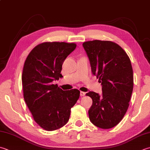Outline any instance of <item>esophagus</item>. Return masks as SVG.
Returning a JSON list of instances; mask_svg holds the SVG:
<instances>
[{
	"instance_id": "34e87169",
	"label": "esophagus",
	"mask_w": 150,
	"mask_h": 150,
	"mask_svg": "<svg viewBox=\"0 0 150 150\" xmlns=\"http://www.w3.org/2000/svg\"><path fill=\"white\" fill-rule=\"evenodd\" d=\"M80 95H81V97L84 96V95H85V92H80Z\"/></svg>"
}]
</instances>
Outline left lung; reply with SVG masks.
Listing matches in <instances>:
<instances>
[{"instance_id": "left-lung-1", "label": "left lung", "mask_w": 150, "mask_h": 150, "mask_svg": "<svg viewBox=\"0 0 150 150\" xmlns=\"http://www.w3.org/2000/svg\"><path fill=\"white\" fill-rule=\"evenodd\" d=\"M83 46L92 73L102 84L101 96L94 92L86 93L93 102L88 110L90 120L99 128L110 129L121 122L129 105L133 89L130 58L121 47L111 41H88Z\"/></svg>"}]
</instances>
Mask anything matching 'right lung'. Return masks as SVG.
<instances>
[{
  "label": "right lung",
  "instance_id": "obj_1",
  "mask_svg": "<svg viewBox=\"0 0 150 150\" xmlns=\"http://www.w3.org/2000/svg\"><path fill=\"white\" fill-rule=\"evenodd\" d=\"M76 46L75 43L43 42L25 60L23 97L34 121L46 131L57 130L68 122L71 108L80 96L77 89L62 90L52 83L62 77V64Z\"/></svg>",
  "mask_w": 150,
  "mask_h": 150
}]
</instances>
